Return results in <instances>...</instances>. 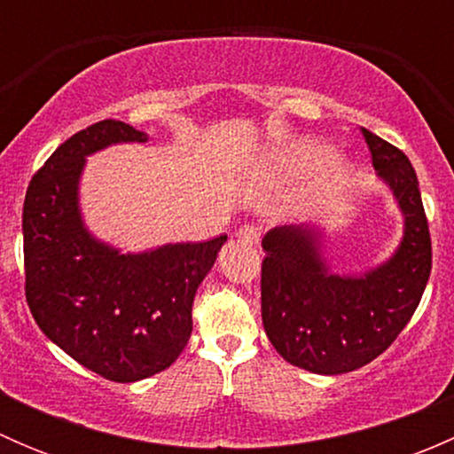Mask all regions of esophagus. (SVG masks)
<instances>
[{
	"mask_svg": "<svg viewBox=\"0 0 454 454\" xmlns=\"http://www.w3.org/2000/svg\"><path fill=\"white\" fill-rule=\"evenodd\" d=\"M259 228L256 226H250V223H246V226H241L239 231H237V239L241 241V244H248V246H256L259 244Z\"/></svg>",
	"mask_w": 454,
	"mask_h": 454,
	"instance_id": "34e87169",
	"label": "esophagus"
}]
</instances>
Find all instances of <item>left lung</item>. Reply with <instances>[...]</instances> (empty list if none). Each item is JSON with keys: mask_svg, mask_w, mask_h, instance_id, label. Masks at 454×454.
<instances>
[{"mask_svg": "<svg viewBox=\"0 0 454 454\" xmlns=\"http://www.w3.org/2000/svg\"><path fill=\"white\" fill-rule=\"evenodd\" d=\"M363 136L404 215L395 254L360 277H340L329 272L316 228L281 226L263 237L265 333L287 363L320 375L349 373L387 351L418 309L433 265L415 168L397 146L364 127Z\"/></svg>", "mask_w": 454, "mask_h": 454, "instance_id": "left-lung-1", "label": "left lung"}]
</instances>
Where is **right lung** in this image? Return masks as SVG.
I'll use <instances>...</instances> for the list:
<instances>
[{
    "mask_svg": "<svg viewBox=\"0 0 454 454\" xmlns=\"http://www.w3.org/2000/svg\"><path fill=\"white\" fill-rule=\"evenodd\" d=\"M146 140L127 122H94L45 160L24 201L30 312L54 345L112 382H138L176 363L193 332L195 292L226 244L219 235L121 254L87 232L79 208L85 158Z\"/></svg>",
    "mask_w": 454,
    "mask_h": 454,
    "instance_id": "add662e5",
    "label": "right lung"
}]
</instances>
